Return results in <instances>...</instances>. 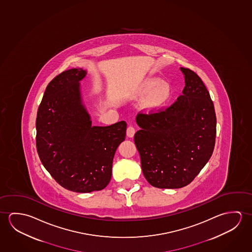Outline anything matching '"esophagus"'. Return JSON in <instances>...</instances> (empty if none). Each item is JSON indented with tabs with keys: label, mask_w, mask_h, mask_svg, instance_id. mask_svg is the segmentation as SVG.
Returning <instances> with one entry per match:
<instances>
[{
	"label": "esophagus",
	"mask_w": 252,
	"mask_h": 252,
	"mask_svg": "<svg viewBox=\"0 0 252 252\" xmlns=\"http://www.w3.org/2000/svg\"><path fill=\"white\" fill-rule=\"evenodd\" d=\"M135 133H136V129H135L133 126L128 127V128H127V136L128 137H133L134 135H135Z\"/></svg>",
	"instance_id": "obj_1"
}]
</instances>
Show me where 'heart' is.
<instances>
[{
  "label": "heart",
  "mask_w": 252,
  "mask_h": 252,
  "mask_svg": "<svg viewBox=\"0 0 252 252\" xmlns=\"http://www.w3.org/2000/svg\"><path fill=\"white\" fill-rule=\"evenodd\" d=\"M149 94L144 102L147 111H155L167 102L172 94L170 85L161 82L158 79H147L136 87L133 92L134 98H144Z\"/></svg>",
  "instance_id": "b5f03b06"
}]
</instances>
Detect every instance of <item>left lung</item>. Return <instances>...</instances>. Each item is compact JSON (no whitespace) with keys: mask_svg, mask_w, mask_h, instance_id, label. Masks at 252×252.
<instances>
[{"mask_svg":"<svg viewBox=\"0 0 252 252\" xmlns=\"http://www.w3.org/2000/svg\"><path fill=\"white\" fill-rule=\"evenodd\" d=\"M183 94L164 110L136 116L134 141L145 179L158 188L190 184L208 163L216 144L214 103L200 77L180 67Z\"/></svg>","mask_w":252,"mask_h":252,"instance_id":"obj_1","label":"left lung"}]
</instances>
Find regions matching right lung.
I'll use <instances>...</instances> for the list:
<instances>
[{"label":"right lung","instance_id":"1","mask_svg":"<svg viewBox=\"0 0 252 252\" xmlns=\"http://www.w3.org/2000/svg\"><path fill=\"white\" fill-rule=\"evenodd\" d=\"M87 72L72 68L49 83L36 120V151L44 168L63 188L100 191L112 175L113 158L124 142L127 124L92 126L80 94Z\"/></svg>","mask_w":252,"mask_h":252}]
</instances>
